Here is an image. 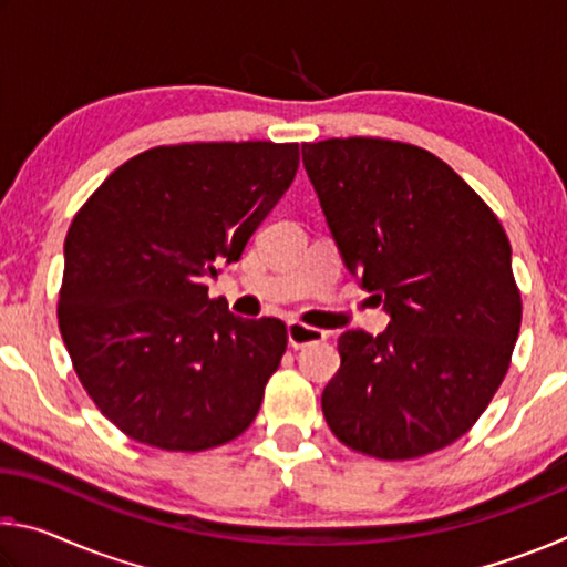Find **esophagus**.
Wrapping results in <instances>:
<instances>
[{
    "instance_id": "34e87169",
    "label": "esophagus",
    "mask_w": 567,
    "mask_h": 567,
    "mask_svg": "<svg viewBox=\"0 0 567 567\" xmlns=\"http://www.w3.org/2000/svg\"><path fill=\"white\" fill-rule=\"evenodd\" d=\"M324 338H328L324 330L310 328V324H302V322L287 324V340H290V348H295V350H302V348H307V344H318Z\"/></svg>"
}]
</instances>
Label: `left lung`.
<instances>
[{
    "mask_svg": "<svg viewBox=\"0 0 567 567\" xmlns=\"http://www.w3.org/2000/svg\"><path fill=\"white\" fill-rule=\"evenodd\" d=\"M302 162L344 265L390 312L378 338L340 334L322 415L354 453H437L475 425L511 368L523 318L511 239L453 167L408 142H305Z\"/></svg>",
    "mask_w": 567,
    "mask_h": 567,
    "instance_id": "obj_1",
    "label": "left lung"
}]
</instances>
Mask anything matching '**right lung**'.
Segmentation results:
<instances>
[{
    "mask_svg": "<svg viewBox=\"0 0 567 567\" xmlns=\"http://www.w3.org/2000/svg\"><path fill=\"white\" fill-rule=\"evenodd\" d=\"M300 167L297 142L162 145L74 215L56 318L72 368L124 435L203 453L252 425L287 328L243 320L207 277L239 255Z\"/></svg>",
    "mask_w": 567,
    "mask_h": 567,
    "instance_id": "1",
    "label": "right lung"
}]
</instances>
